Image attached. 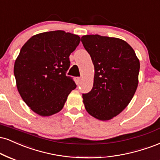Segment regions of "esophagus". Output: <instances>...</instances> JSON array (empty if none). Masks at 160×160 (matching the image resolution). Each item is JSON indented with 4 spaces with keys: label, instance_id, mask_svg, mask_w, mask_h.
<instances>
[{
    "label": "esophagus",
    "instance_id": "obj_1",
    "mask_svg": "<svg viewBox=\"0 0 160 160\" xmlns=\"http://www.w3.org/2000/svg\"><path fill=\"white\" fill-rule=\"evenodd\" d=\"M80 81H81V78H80V77H78V78H76L77 83L80 84Z\"/></svg>",
    "mask_w": 160,
    "mask_h": 160
}]
</instances>
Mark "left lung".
Returning a JSON list of instances; mask_svg holds the SVG:
<instances>
[{
  "mask_svg": "<svg viewBox=\"0 0 160 160\" xmlns=\"http://www.w3.org/2000/svg\"><path fill=\"white\" fill-rule=\"evenodd\" d=\"M95 67L93 87L82 94L86 111L107 121L126 108L138 86L140 64L135 51L124 40L100 35L82 36Z\"/></svg>",
  "mask_w": 160,
  "mask_h": 160,
  "instance_id": "1",
  "label": "left lung"
}]
</instances>
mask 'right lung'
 <instances>
[{
	"label": "right lung",
	"mask_w": 160,
	"mask_h": 160,
	"mask_svg": "<svg viewBox=\"0 0 160 160\" xmlns=\"http://www.w3.org/2000/svg\"><path fill=\"white\" fill-rule=\"evenodd\" d=\"M80 42L78 35L54 30L32 36L14 65L17 88L26 104L42 116L58 112L77 87L67 76L69 56Z\"/></svg>",
	"instance_id": "add662e5"
}]
</instances>
